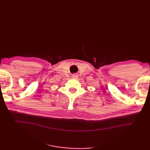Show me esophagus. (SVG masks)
Returning a JSON list of instances; mask_svg holds the SVG:
<instances>
[{
	"label": "esophagus",
	"mask_w": 150,
	"mask_h": 150,
	"mask_svg": "<svg viewBox=\"0 0 150 150\" xmlns=\"http://www.w3.org/2000/svg\"><path fill=\"white\" fill-rule=\"evenodd\" d=\"M72 78H78V76H77L76 74H73V75L72 76Z\"/></svg>",
	"instance_id": "34e87169"
}]
</instances>
